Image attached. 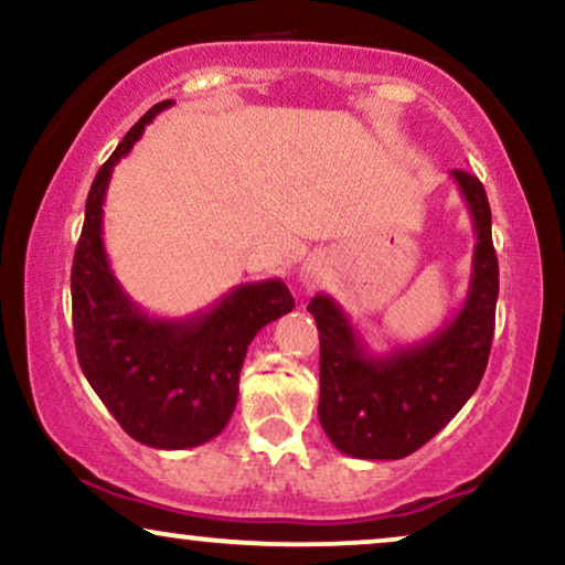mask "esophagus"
<instances>
[{"label": "esophagus", "mask_w": 565, "mask_h": 565, "mask_svg": "<svg viewBox=\"0 0 565 565\" xmlns=\"http://www.w3.org/2000/svg\"><path fill=\"white\" fill-rule=\"evenodd\" d=\"M320 278H322V266H320V260L307 258V260L302 263V270H299V281H302L305 287H315V284H318Z\"/></svg>", "instance_id": "esophagus-1"}]
</instances>
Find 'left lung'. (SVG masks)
<instances>
[{
  "instance_id": "1",
  "label": "left lung",
  "mask_w": 565,
  "mask_h": 565,
  "mask_svg": "<svg viewBox=\"0 0 565 565\" xmlns=\"http://www.w3.org/2000/svg\"><path fill=\"white\" fill-rule=\"evenodd\" d=\"M476 230L468 297L445 328L420 343L374 353L333 297L307 305L320 330L322 431L343 455L401 460L452 420L483 380L493 343L499 260L483 183L452 170Z\"/></svg>"
}]
</instances>
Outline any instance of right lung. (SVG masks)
Wrapping results in <instances>:
<instances>
[{
  "instance_id": "right-lung-1",
  "label": "right lung",
  "mask_w": 565,
  "mask_h": 565,
  "mask_svg": "<svg viewBox=\"0 0 565 565\" xmlns=\"http://www.w3.org/2000/svg\"><path fill=\"white\" fill-rule=\"evenodd\" d=\"M170 105L149 108L97 170L74 253L72 318L82 372L120 428L147 447L188 449L227 426L247 345L260 328L295 310V297L281 278H266L239 284L204 312L168 320L147 315L113 276L103 245L113 168Z\"/></svg>"
}]
</instances>
